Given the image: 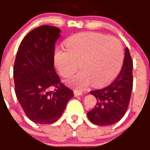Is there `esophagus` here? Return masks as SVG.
<instances>
[{
    "mask_svg": "<svg viewBox=\"0 0 150 150\" xmlns=\"http://www.w3.org/2000/svg\"><path fill=\"white\" fill-rule=\"evenodd\" d=\"M74 94H75V96H81V95H83V91H82L75 90L74 91Z\"/></svg>",
    "mask_w": 150,
    "mask_h": 150,
    "instance_id": "esophagus-1",
    "label": "esophagus"
}]
</instances>
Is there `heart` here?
<instances>
[{"label": "heart", "instance_id": "1", "mask_svg": "<svg viewBox=\"0 0 150 150\" xmlns=\"http://www.w3.org/2000/svg\"><path fill=\"white\" fill-rule=\"evenodd\" d=\"M64 49L54 51V62L63 77H69L78 66L81 70L68 82L84 88L92 81L102 86L111 82L121 69L123 48L120 40L101 33H81L70 36L64 42Z\"/></svg>", "mask_w": 150, "mask_h": 150}]
</instances>
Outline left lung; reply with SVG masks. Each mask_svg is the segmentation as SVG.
<instances>
[{
    "label": "left lung",
    "mask_w": 150,
    "mask_h": 150,
    "mask_svg": "<svg viewBox=\"0 0 150 150\" xmlns=\"http://www.w3.org/2000/svg\"><path fill=\"white\" fill-rule=\"evenodd\" d=\"M133 89V61L125 48L121 71L109 85L90 93L97 99L96 106L87 113L89 120L98 125H110L118 122L128 109Z\"/></svg>",
    "instance_id": "obj_1"
}]
</instances>
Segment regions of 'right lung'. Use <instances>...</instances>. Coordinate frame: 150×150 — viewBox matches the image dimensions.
<instances>
[{"instance_id":"obj_1","label":"right lung","mask_w":150,"mask_h":150,"mask_svg":"<svg viewBox=\"0 0 150 150\" xmlns=\"http://www.w3.org/2000/svg\"><path fill=\"white\" fill-rule=\"evenodd\" d=\"M57 27L42 25L23 38L13 65L15 93L27 117L35 123L50 124L62 115L72 91L60 82L54 69ZM54 86V91H48Z\"/></svg>"}]
</instances>
